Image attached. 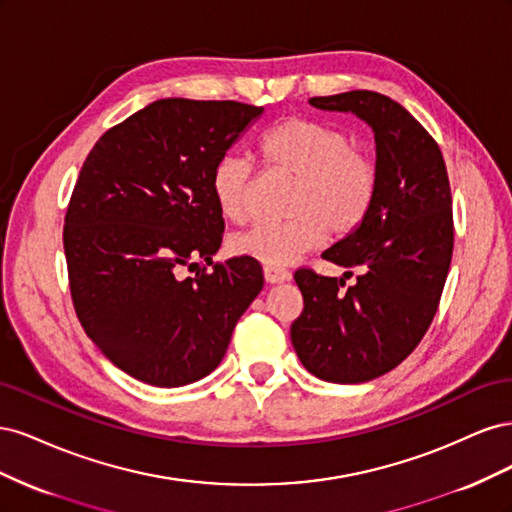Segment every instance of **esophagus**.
<instances>
[{
  "label": "esophagus",
  "mask_w": 512,
  "mask_h": 512,
  "mask_svg": "<svg viewBox=\"0 0 512 512\" xmlns=\"http://www.w3.org/2000/svg\"><path fill=\"white\" fill-rule=\"evenodd\" d=\"M290 277H292V275H290V271H288V269L265 265V280H267L269 284H280V282H288Z\"/></svg>",
  "instance_id": "esophagus-1"
}]
</instances>
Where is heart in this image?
I'll list each match as a JSON object with an SVG mask.
<instances>
[{
  "label": "heart",
  "mask_w": 512,
  "mask_h": 512,
  "mask_svg": "<svg viewBox=\"0 0 512 512\" xmlns=\"http://www.w3.org/2000/svg\"><path fill=\"white\" fill-rule=\"evenodd\" d=\"M271 173L294 179L286 222L258 224L232 239L235 254L271 267L290 265L314 250L327 230L344 237L359 228L378 194V168L352 147V138L329 123L305 117L277 121L258 143ZM211 192L226 220L250 218L254 168L237 153H226L211 170Z\"/></svg>",
  "instance_id": "obj_1"
}]
</instances>
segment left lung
Returning <instances> with one entry per match:
<instances>
[{
  "label": "left lung",
  "instance_id": "8db88e82",
  "mask_svg": "<svg viewBox=\"0 0 512 512\" xmlns=\"http://www.w3.org/2000/svg\"><path fill=\"white\" fill-rule=\"evenodd\" d=\"M309 104L354 113L376 136L374 207L352 235L322 254L361 275L346 288L339 277L297 269L303 312L290 327L309 374L359 384L404 361L438 312L455 243L451 183L438 143L395 100L356 89Z\"/></svg>",
  "mask_w": 512,
  "mask_h": 512
}]
</instances>
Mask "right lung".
I'll return each instance as SVG.
<instances>
[{
  "instance_id": "1",
  "label": "right lung",
  "mask_w": 512,
  "mask_h": 512,
  "mask_svg": "<svg viewBox=\"0 0 512 512\" xmlns=\"http://www.w3.org/2000/svg\"><path fill=\"white\" fill-rule=\"evenodd\" d=\"M260 113L235 100H158L106 130L83 162L64 224L74 312L136 380L211 374L265 284L250 256L211 260L224 235L211 170Z\"/></svg>"
}]
</instances>
